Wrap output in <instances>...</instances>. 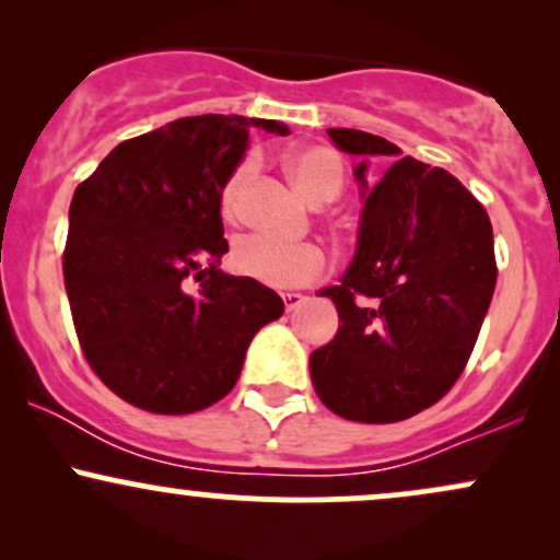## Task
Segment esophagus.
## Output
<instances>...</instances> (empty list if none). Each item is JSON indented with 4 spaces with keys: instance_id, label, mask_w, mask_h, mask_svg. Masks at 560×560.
I'll return each instance as SVG.
<instances>
[{
    "instance_id": "obj_1",
    "label": "esophagus",
    "mask_w": 560,
    "mask_h": 560,
    "mask_svg": "<svg viewBox=\"0 0 560 560\" xmlns=\"http://www.w3.org/2000/svg\"><path fill=\"white\" fill-rule=\"evenodd\" d=\"M281 300H284L287 311L292 313V311H298L302 302H305V294H300V292H284V294H281Z\"/></svg>"
}]
</instances>
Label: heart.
<instances>
[{"label": "heart", "mask_w": 560, "mask_h": 560, "mask_svg": "<svg viewBox=\"0 0 560 560\" xmlns=\"http://www.w3.org/2000/svg\"><path fill=\"white\" fill-rule=\"evenodd\" d=\"M287 173L292 184L307 202L326 205L342 191L345 184V165L342 158L329 147L307 144L287 152L284 158ZM255 176V160L247 158L231 173L229 184L223 186L221 195V213L226 221H234L240 215V202L247 184ZM231 268L244 279H253L258 284L273 289H292L305 287L316 281L326 271V253L318 244H279L268 236H242L231 247L229 255Z\"/></svg>", "instance_id": "heart-1"}]
</instances>
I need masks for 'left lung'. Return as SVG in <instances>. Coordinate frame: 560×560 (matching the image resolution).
Listing matches in <instances>:
<instances>
[{"label":"left lung","mask_w":560,"mask_h":560,"mask_svg":"<svg viewBox=\"0 0 560 560\" xmlns=\"http://www.w3.org/2000/svg\"><path fill=\"white\" fill-rule=\"evenodd\" d=\"M326 133L358 158L363 210L350 266L318 292L337 305L339 329L311 352L313 387L342 419L402 421L453 387L477 345L498 279L490 218L458 178L392 141ZM376 159L388 171L371 187Z\"/></svg>","instance_id":"obj_1"}]
</instances>
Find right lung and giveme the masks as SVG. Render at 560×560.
<instances>
[{
    "label": "right lung",
    "mask_w": 560,
    "mask_h": 560,
    "mask_svg": "<svg viewBox=\"0 0 560 560\" xmlns=\"http://www.w3.org/2000/svg\"><path fill=\"white\" fill-rule=\"evenodd\" d=\"M255 128L289 133L244 115L178 118L120 141L75 189L62 258L73 324L96 376L137 408L182 416L226 397L255 334L284 313L273 289L218 268L223 186Z\"/></svg>",
    "instance_id": "right-lung-1"
}]
</instances>
